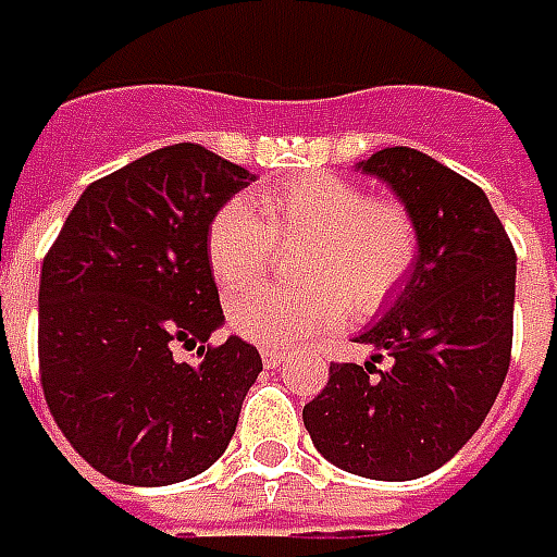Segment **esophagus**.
Segmentation results:
<instances>
[{"instance_id":"obj_1","label":"esophagus","mask_w":557,"mask_h":557,"mask_svg":"<svg viewBox=\"0 0 557 557\" xmlns=\"http://www.w3.org/2000/svg\"><path fill=\"white\" fill-rule=\"evenodd\" d=\"M260 360H263V366H267V369H282V366L287 362V357L282 354V350L263 348V350H260Z\"/></svg>"}]
</instances>
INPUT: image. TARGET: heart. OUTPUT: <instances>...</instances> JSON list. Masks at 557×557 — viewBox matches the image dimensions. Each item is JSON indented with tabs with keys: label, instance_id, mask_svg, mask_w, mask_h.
Masks as SVG:
<instances>
[{
	"label": "heart",
	"instance_id": "b5f03b06",
	"mask_svg": "<svg viewBox=\"0 0 557 557\" xmlns=\"http://www.w3.org/2000/svg\"><path fill=\"white\" fill-rule=\"evenodd\" d=\"M302 243L294 263L299 290L255 287L236 294L227 323L260 348L287 350L333 333L354 314H372L408 278L420 234L398 200L369 197L342 176H299L227 200L207 224V263L215 285L239 290L270 258L272 246Z\"/></svg>",
	"mask_w": 557,
	"mask_h": 557
}]
</instances>
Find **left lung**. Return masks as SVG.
<instances>
[{
    "instance_id": "8db88e82",
    "label": "left lung",
    "mask_w": 557,
    "mask_h": 557,
    "mask_svg": "<svg viewBox=\"0 0 557 557\" xmlns=\"http://www.w3.org/2000/svg\"><path fill=\"white\" fill-rule=\"evenodd\" d=\"M357 171L381 180L417 222L408 278L354 342L372 360L333 362L302 408L323 459L369 480H417L459 453L510 369L516 251L483 188L425 152L386 146ZM394 357L386 373L373 369Z\"/></svg>"
}]
</instances>
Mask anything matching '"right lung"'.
Returning a JSON list of instances; mask_svg holds the SVG:
<instances>
[{"mask_svg":"<svg viewBox=\"0 0 557 557\" xmlns=\"http://www.w3.org/2000/svg\"><path fill=\"white\" fill-rule=\"evenodd\" d=\"M255 176L173 144L92 183L47 251L38 362L47 408L96 471L125 486L203 474L239 423L263 362L231 335L180 362L173 345L224 323L207 224Z\"/></svg>","mask_w":557,"mask_h":557,"instance_id":"add662e5","label":"right lung"}]
</instances>
